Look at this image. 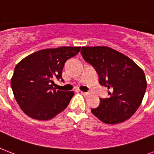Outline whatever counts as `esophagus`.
Wrapping results in <instances>:
<instances>
[{
  "mask_svg": "<svg viewBox=\"0 0 154 154\" xmlns=\"http://www.w3.org/2000/svg\"><path fill=\"white\" fill-rule=\"evenodd\" d=\"M81 93L83 95V96H85V97H88V96H89V92H85L81 91Z\"/></svg>",
  "mask_w": 154,
  "mask_h": 154,
  "instance_id": "obj_1",
  "label": "esophagus"
}]
</instances>
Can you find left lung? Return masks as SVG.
<instances>
[{
	"label": "left lung",
	"instance_id": "8db88e82",
	"mask_svg": "<svg viewBox=\"0 0 154 154\" xmlns=\"http://www.w3.org/2000/svg\"><path fill=\"white\" fill-rule=\"evenodd\" d=\"M81 54L97 70L101 85L109 89V97L100 99L91 110L107 124L124 122L135 113L144 97L147 82L142 69L123 54L108 47H83Z\"/></svg>",
	"mask_w": 154,
	"mask_h": 154
}]
</instances>
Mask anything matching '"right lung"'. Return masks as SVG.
<instances>
[{"label":"right lung","instance_id":"add662e5","mask_svg":"<svg viewBox=\"0 0 154 154\" xmlns=\"http://www.w3.org/2000/svg\"><path fill=\"white\" fill-rule=\"evenodd\" d=\"M80 51L81 47L44 49L16 65L11 86L16 102L27 116L37 120H48L66 109L74 92L54 89L53 80L62 79L66 62Z\"/></svg>","mask_w":154,"mask_h":154}]
</instances>
